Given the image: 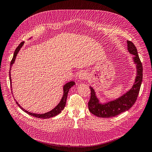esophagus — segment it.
Listing matches in <instances>:
<instances>
[{
	"label": "esophagus",
	"mask_w": 152,
	"mask_h": 152,
	"mask_svg": "<svg viewBox=\"0 0 152 152\" xmlns=\"http://www.w3.org/2000/svg\"><path fill=\"white\" fill-rule=\"evenodd\" d=\"M77 77H78V78L80 80H85L87 79L88 75L86 71H80L78 74H77Z\"/></svg>",
	"instance_id": "1"
}]
</instances>
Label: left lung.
<instances>
[{
    "label": "left lung",
    "instance_id": "left-lung-1",
    "mask_svg": "<svg viewBox=\"0 0 152 152\" xmlns=\"http://www.w3.org/2000/svg\"><path fill=\"white\" fill-rule=\"evenodd\" d=\"M128 50L133 55V62L136 65L137 75L132 88L116 99L102 103L96 96V91L90 86L91 98L88 103L89 110L91 113L98 117H113L122 113L129 110L138 96L141 83L142 81V65L139 59L136 47L132 42L127 41Z\"/></svg>",
    "mask_w": 152,
    "mask_h": 152
}]
</instances>
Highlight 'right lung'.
Listing matches in <instances>:
<instances>
[{
	"mask_svg": "<svg viewBox=\"0 0 152 152\" xmlns=\"http://www.w3.org/2000/svg\"><path fill=\"white\" fill-rule=\"evenodd\" d=\"M31 39V38H30ZM24 44V42H22V43H20V45L17 47V48L15 49V52H14L13 54V56L11 63H10V72H9V75H10V85H11V88H12V78H11V69L12 67V65L14 63L15 61V59L17 54H18L19 52L20 51V48H22V47L23 46V45ZM75 85V82L74 81H71V82H69L68 83H65L64 86H63V96L61 98V100L59 102V104L56 105V106L52 109V110H50V111L45 113H42V114H39V113H31L28 111H26L25 109H24L23 107H22L19 104L18 102H17L16 100V103L17 104V105H19V107L22 109L23 111H24L26 113H28V115H31L33 116H35V117L37 118H52L53 116H55L56 115H58V114H59L61 112V111L63 110V109L65 108V105H66V98H67V94L69 91V89L71 88L73 86Z\"/></svg>",
	"mask_w": 152,
	"mask_h": 152,
	"instance_id": "1",
	"label": "right lung"
}]
</instances>
